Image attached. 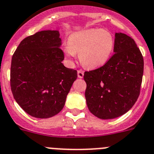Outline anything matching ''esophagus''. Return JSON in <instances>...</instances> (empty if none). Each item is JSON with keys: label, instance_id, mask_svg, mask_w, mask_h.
<instances>
[{"label": "esophagus", "instance_id": "34e87169", "mask_svg": "<svg viewBox=\"0 0 154 154\" xmlns=\"http://www.w3.org/2000/svg\"><path fill=\"white\" fill-rule=\"evenodd\" d=\"M83 76H84V72L82 70H78V77L79 78L82 79L83 78Z\"/></svg>", "mask_w": 154, "mask_h": 154}]
</instances>
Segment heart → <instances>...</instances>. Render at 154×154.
Masks as SVG:
<instances>
[{
    "label": "heart",
    "instance_id": "1",
    "mask_svg": "<svg viewBox=\"0 0 154 154\" xmlns=\"http://www.w3.org/2000/svg\"><path fill=\"white\" fill-rule=\"evenodd\" d=\"M114 47L115 39L109 31L89 29L72 34L65 46V53L69 57L79 53L82 64L92 69L105 64L109 60Z\"/></svg>",
    "mask_w": 154,
    "mask_h": 154
}]
</instances>
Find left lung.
<instances>
[{"label": "left lung", "mask_w": 154, "mask_h": 154, "mask_svg": "<svg viewBox=\"0 0 154 154\" xmlns=\"http://www.w3.org/2000/svg\"><path fill=\"white\" fill-rule=\"evenodd\" d=\"M114 52L105 65L84 73L87 105L101 119L128 112L140 92L143 58L134 40L125 33H115Z\"/></svg>", "instance_id": "left-lung-1"}]
</instances>
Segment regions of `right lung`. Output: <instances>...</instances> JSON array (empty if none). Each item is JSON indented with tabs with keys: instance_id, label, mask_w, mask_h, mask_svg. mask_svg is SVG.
Here are the masks:
<instances>
[{
	"instance_id": "1",
	"label": "right lung",
	"mask_w": 154,
	"mask_h": 154,
	"mask_svg": "<svg viewBox=\"0 0 154 154\" xmlns=\"http://www.w3.org/2000/svg\"><path fill=\"white\" fill-rule=\"evenodd\" d=\"M60 46L59 31H40L23 39L12 56L11 91L22 109L34 118L60 112L77 79V71L62 63Z\"/></svg>"
}]
</instances>
